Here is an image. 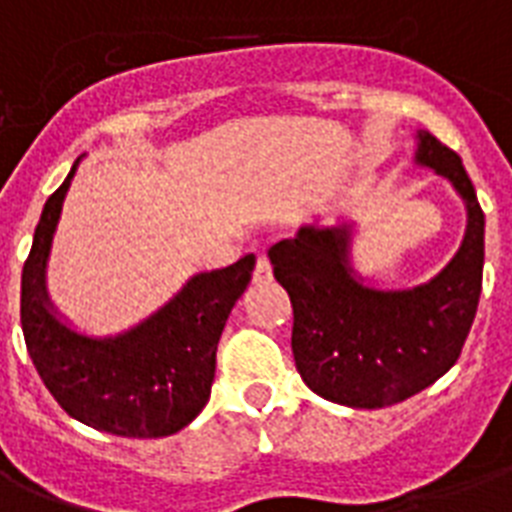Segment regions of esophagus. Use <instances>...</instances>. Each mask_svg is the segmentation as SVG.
Masks as SVG:
<instances>
[{
  "label": "esophagus",
  "instance_id": "esophagus-1",
  "mask_svg": "<svg viewBox=\"0 0 512 512\" xmlns=\"http://www.w3.org/2000/svg\"><path fill=\"white\" fill-rule=\"evenodd\" d=\"M273 276L271 271V260L265 255L257 257V263H255V273H252V279H255V284H268Z\"/></svg>",
  "mask_w": 512,
  "mask_h": 512
}]
</instances>
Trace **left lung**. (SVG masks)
<instances>
[{
    "instance_id": "obj_1",
    "label": "left lung",
    "mask_w": 512,
    "mask_h": 512,
    "mask_svg": "<svg viewBox=\"0 0 512 512\" xmlns=\"http://www.w3.org/2000/svg\"><path fill=\"white\" fill-rule=\"evenodd\" d=\"M414 162L460 193L468 228L457 255L428 284L377 289L350 265V223L303 225L268 249L295 311L292 353L313 393L353 409H382L444 377L468 340L484 279V209L462 159L417 132Z\"/></svg>"
}]
</instances>
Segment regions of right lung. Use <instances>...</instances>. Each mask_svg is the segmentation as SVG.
Returning <instances> with one entry per match:
<instances>
[{"mask_svg":"<svg viewBox=\"0 0 512 512\" xmlns=\"http://www.w3.org/2000/svg\"><path fill=\"white\" fill-rule=\"evenodd\" d=\"M76 164L44 204L20 276V327L28 356L52 398L74 420L111 436H172L209 401L217 342L252 281L255 255L196 273L170 303L122 335L76 332L55 316L44 284L52 233Z\"/></svg>","mask_w":512,"mask_h":512,"instance_id":"obj_1","label":"right lung"}]
</instances>
